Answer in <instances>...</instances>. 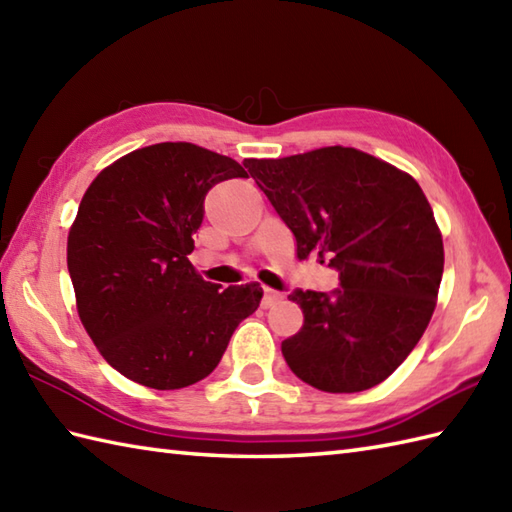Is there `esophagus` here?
Masks as SVG:
<instances>
[{"mask_svg": "<svg viewBox=\"0 0 512 512\" xmlns=\"http://www.w3.org/2000/svg\"><path fill=\"white\" fill-rule=\"evenodd\" d=\"M281 299V292L277 290H270V288H264V299H262V308H270L275 306V303Z\"/></svg>", "mask_w": 512, "mask_h": 512, "instance_id": "esophagus-1", "label": "esophagus"}]
</instances>
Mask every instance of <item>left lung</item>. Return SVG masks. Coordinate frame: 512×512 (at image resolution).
Here are the masks:
<instances>
[{"label": "left lung", "mask_w": 512, "mask_h": 512, "mask_svg": "<svg viewBox=\"0 0 512 512\" xmlns=\"http://www.w3.org/2000/svg\"><path fill=\"white\" fill-rule=\"evenodd\" d=\"M297 239V257L328 259L332 292L292 290L303 328L281 343L303 383L365 391L396 372L427 330L444 268L442 235L409 173L352 147L244 160Z\"/></svg>", "instance_id": "obj_1"}]
</instances>
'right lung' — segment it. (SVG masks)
Instances as JSON below:
<instances>
[{"label": "right lung", "instance_id": "right-lung-1", "mask_svg": "<svg viewBox=\"0 0 512 512\" xmlns=\"http://www.w3.org/2000/svg\"><path fill=\"white\" fill-rule=\"evenodd\" d=\"M231 178H246L233 158L160 143L116 160L83 195L68 235L76 308L105 361L134 383H198L259 308L262 286L220 290L187 259L206 193Z\"/></svg>", "mask_w": 512, "mask_h": 512}]
</instances>
